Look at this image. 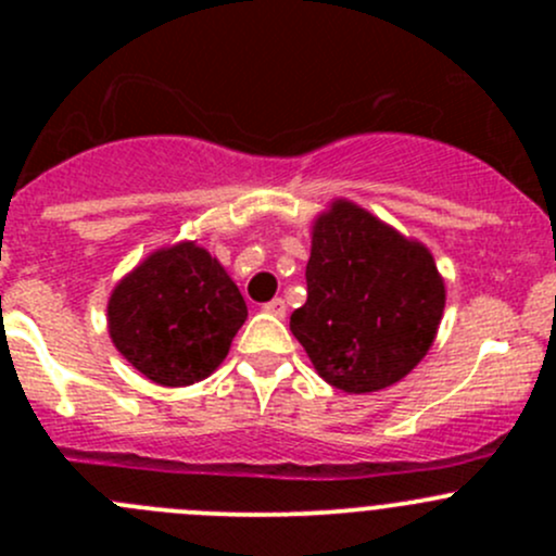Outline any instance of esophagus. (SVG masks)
Masks as SVG:
<instances>
[{"mask_svg": "<svg viewBox=\"0 0 556 556\" xmlns=\"http://www.w3.org/2000/svg\"><path fill=\"white\" fill-rule=\"evenodd\" d=\"M263 312L271 314V317H285V312H288V306H285L282 299H274V301H268L266 306H263Z\"/></svg>", "mask_w": 556, "mask_h": 556, "instance_id": "esophagus-1", "label": "esophagus"}]
</instances>
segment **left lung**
<instances>
[{"label": "left lung", "instance_id": "8db88e82", "mask_svg": "<svg viewBox=\"0 0 556 556\" xmlns=\"http://www.w3.org/2000/svg\"><path fill=\"white\" fill-rule=\"evenodd\" d=\"M444 304L422 242L346 199L314 217L306 304L290 330L325 382L355 395L401 382L433 346Z\"/></svg>", "mask_w": 556, "mask_h": 556}]
</instances>
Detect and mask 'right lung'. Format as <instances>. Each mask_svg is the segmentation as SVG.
I'll return each mask as SVG.
<instances>
[{
    "label": "right lung",
    "instance_id": "add662e5",
    "mask_svg": "<svg viewBox=\"0 0 556 556\" xmlns=\"http://www.w3.org/2000/svg\"><path fill=\"white\" fill-rule=\"evenodd\" d=\"M244 319L237 282L190 239L150 252L106 301L115 350L164 387H188L217 371Z\"/></svg>",
    "mask_w": 556,
    "mask_h": 556
}]
</instances>
